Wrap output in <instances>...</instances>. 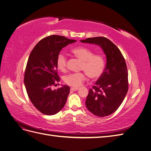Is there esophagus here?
Listing matches in <instances>:
<instances>
[{
	"instance_id": "1",
	"label": "esophagus",
	"mask_w": 151,
	"mask_h": 151,
	"mask_svg": "<svg viewBox=\"0 0 151 151\" xmlns=\"http://www.w3.org/2000/svg\"><path fill=\"white\" fill-rule=\"evenodd\" d=\"M78 89L79 88H70V91H76L77 90H78Z\"/></svg>"
}]
</instances>
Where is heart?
<instances>
[{
    "instance_id": "heart-1",
    "label": "heart",
    "mask_w": 151,
    "mask_h": 151,
    "mask_svg": "<svg viewBox=\"0 0 151 151\" xmlns=\"http://www.w3.org/2000/svg\"><path fill=\"white\" fill-rule=\"evenodd\" d=\"M74 55L83 61L81 70L83 72L71 73L64 77V83L73 88H78L86 80V75L90 79L96 80L103 74L106 62L101 54H94L93 50L86 47H78L71 50ZM57 66L59 70L64 72L67 69V60L65 55L60 53L57 58Z\"/></svg>"
}]
</instances>
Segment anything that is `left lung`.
<instances>
[{
	"label": "left lung",
	"mask_w": 151,
	"mask_h": 151,
	"mask_svg": "<svg viewBox=\"0 0 151 151\" xmlns=\"http://www.w3.org/2000/svg\"><path fill=\"white\" fill-rule=\"evenodd\" d=\"M81 42L99 45L106 56L103 74L89 89L86 105L96 116H108L119 108L129 89L125 58L119 48L105 37L89 38Z\"/></svg>",
	"instance_id": "1"
}]
</instances>
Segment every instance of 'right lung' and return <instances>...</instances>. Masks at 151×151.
<instances>
[{
  "instance_id": "add662e5",
  "label": "right lung",
  "mask_w": 151,
  "mask_h": 151,
  "mask_svg": "<svg viewBox=\"0 0 151 151\" xmlns=\"http://www.w3.org/2000/svg\"><path fill=\"white\" fill-rule=\"evenodd\" d=\"M76 42L65 36L51 35L40 40L32 50L24 72V84L35 107L44 115H53L65 106L70 88L52 90L60 81L57 58L62 48Z\"/></svg>"
}]
</instances>
